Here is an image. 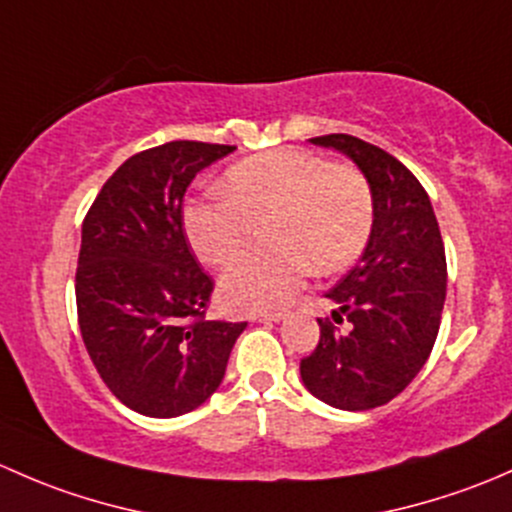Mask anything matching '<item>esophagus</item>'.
<instances>
[{"label":"esophagus","mask_w":512,"mask_h":512,"mask_svg":"<svg viewBox=\"0 0 512 512\" xmlns=\"http://www.w3.org/2000/svg\"><path fill=\"white\" fill-rule=\"evenodd\" d=\"M283 318H286L283 313H254L251 315V320H258V323H281Z\"/></svg>","instance_id":"1"}]
</instances>
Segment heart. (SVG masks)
I'll return each instance as SVG.
<instances>
[{
  "instance_id": "obj_1",
  "label": "heart",
  "mask_w": 512,
  "mask_h": 512,
  "mask_svg": "<svg viewBox=\"0 0 512 512\" xmlns=\"http://www.w3.org/2000/svg\"><path fill=\"white\" fill-rule=\"evenodd\" d=\"M226 197L187 202L182 226L207 266H229L266 224L271 249L244 256L221 278V300L234 310H278L300 281L335 273L365 251L374 194L365 172L305 150H271L224 172Z\"/></svg>"
}]
</instances>
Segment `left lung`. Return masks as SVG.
<instances>
[{"label": "left lung", "mask_w": 512, "mask_h": 512, "mask_svg": "<svg viewBox=\"0 0 512 512\" xmlns=\"http://www.w3.org/2000/svg\"><path fill=\"white\" fill-rule=\"evenodd\" d=\"M310 142L365 172L374 224L365 254L325 293L335 310L318 318V347L300 360V377L320 402L365 412L402 394L429 360L446 300L444 241L429 194L397 157L345 133ZM342 319L347 331L336 328Z\"/></svg>", "instance_id": "obj_1"}]
</instances>
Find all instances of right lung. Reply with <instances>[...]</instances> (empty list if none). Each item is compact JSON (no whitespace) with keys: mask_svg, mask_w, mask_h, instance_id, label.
Wrapping results in <instances>:
<instances>
[{"mask_svg":"<svg viewBox=\"0 0 512 512\" xmlns=\"http://www.w3.org/2000/svg\"><path fill=\"white\" fill-rule=\"evenodd\" d=\"M234 145L175 140L125 160L93 199L81 231L76 308L105 387L157 419L207 402L246 323L207 320L214 281L189 249L184 192Z\"/></svg>","mask_w":512,"mask_h":512,"instance_id":"1","label":"right lung"}]
</instances>
